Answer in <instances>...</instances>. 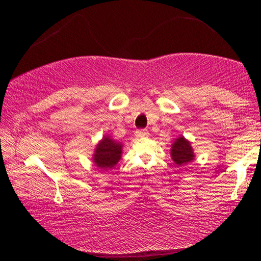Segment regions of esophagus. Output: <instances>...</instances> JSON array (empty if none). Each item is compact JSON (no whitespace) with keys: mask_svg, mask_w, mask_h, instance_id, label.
I'll list each match as a JSON object with an SVG mask.
<instances>
[{"mask_svg":"<svg viewBox=\"0 0 261 261\" xmlns=\"http://www.w3.org/2000/svg\"><path fill=\"white\" fill-rule=\"evenodd\" d=\"M148 136V131L145 129H140L136 131V137L137 138H145V137Z\"/></svg>","mask_w":261,"mask_h":261,"instance_id":"1","label":"esophagus"}]
</instances>
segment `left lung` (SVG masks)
<instances>
[{
    "label": "left lung",
    "instance_id": "left-lung-1",
    "mask_svg": "<svg viewBox=\"0 0 261 261\" xmlns=\"http://www.w3.org/2000/svg\"><path fill=\"white\" fill-rule=\"evenodd\" d=\"M170 155L177 166H185L194 159V153L191 144L184 137H178L171 145Z\"/></svg>",
    "mask_w": 261,
    "mask_h": 261
}]
</instances>
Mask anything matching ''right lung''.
<instances>
[{
	"label": "right lung",
	"mask_w": 261,
	"mask_h": 261,
	"mask_svg": "<svg viewBox=\"0 0 261 261\" xmlns=\"http://www.w3.org/2000/svg\"><path fill=\"white\" fill-rule=\"evenodd\" d=\"M121 155L122 144L117 143L108 136H105L94 149L93 162L100 169H112L120 161Z\"/></svg>",
	"instance_id": "obj_1"
}]
</instances>
